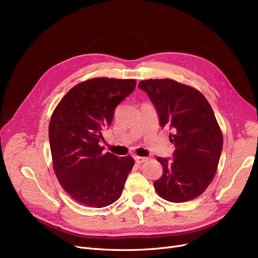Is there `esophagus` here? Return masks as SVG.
<instances>
[{
	"instance_id": "34e87169",
	"label": "esophagus",
	"mask_w": 258,
	"mask_h": 258,
	"mask_svg": "<svg viewBox=\"0 0 258 258\" xmlns=\"http://www.w3.org/2000/svg\"><path fill=\"white\" fill-rule=\"evenodd\" d=\"M135 160H136L137 164H142V163H144V162H146V161H147V159H146V158H143V157H136V158H135Z\"/></svg>"
}]
</instances>
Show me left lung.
I'll return each mask as SVG.
<instances>
[{"label":"left lung","instance_id":"8db88e82","mask_svg":"<svg viewBox=\"0 0 258 258\" xmlns=\"http://www.w3.org/2000/svg\"><path fill=\"white\" fill-rule=\"evenodd\" d=\"M158 113L161 127L172 130V159L158 158L162 177L153 182L157 192L170 202L200 196L213 181L222 151V133L214 111L199 91L171 79L139 84Z\"/></svg>","mask_w":258,"mask_h":258}]
</instances>
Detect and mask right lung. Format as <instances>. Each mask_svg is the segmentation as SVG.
Instances as JSON below:
<instances>
[{"mask_svg": "<svg viewBox=\"0 0 258 258\" xmlns=\"http://www.w3.org/2000/svg\"><path fill=\"white\" fill-rule=\"evenodd\" d=\"M137 86L135 79L93 78L72 88L51 115L48 138L54 170L74 200L93 208L115 202L135 160L102 153L99 146L115 108Z\"/></svg>", "mask_w": 258, "mask_h": 258, "instance_id": "obj_1", "label": "right lung"}]
</instances>
